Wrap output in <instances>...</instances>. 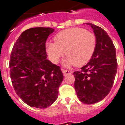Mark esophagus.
Here are the masks:
<instances>
[{
  "label": "esophagus",
  "instance_id": "esophagus-1",
  "mask_svg": "<svg viewBox=\"0 0 125 125\" xmlns=\"http://www.w3.org/2000/svg\"><path fill=\"white\" fill-rule=\"evenodd\" d=\"M62 72L64 75H66L67 74H70L72 73V72L71 70H67L63 69V68H62Z\"/></svg>",
  "mask_w": 125,
  "mask_h": 125
}]
</instances>
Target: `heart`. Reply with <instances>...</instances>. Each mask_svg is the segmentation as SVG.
I'll return each instance as SVG.
<instances>
[{
    "label": "heart",
    "instance_id": "b5f03b06",
    "mask_svg": "<svg viewBox=\"0 0 125 125\" xmlns=\"http://www.w3.org/2000/svg\"><path fill=\"white\" fill-rule=\"evenodd\" d=\"M55 43H47V50L52 60L57 62L63 55L67 56L64 64L82 67L93 57L96 47V36L86 29L70 28L57 33Z\"/></svg>",
    "mask_w": 125,
    "mask_h": 125
}]
</instances>
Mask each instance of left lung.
I'll list each match as a JSON object with an SVG mask.
<instances>
[{
    "label": "left lung",
    "instance_id": "8db88e82",
    "mask_svg": "<svg viewBox=\"0 0 125 125\" xmlns=\"http://www.w3.org/2000/svg\"><path fill=\"white\" fill-rule=\"evenodd\" d=\"M96 38L95 53L89 62L74 72L77 96L82 103L93 104L106 97L113 85L117 72L116 49L106 32L90 23Z\"/></svg>",
    "mask_w": 125,
    "mask_h": 125
}]
</instances>
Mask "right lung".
I'll use <instances>...</instances> for the list:
<instances>
[{"label": "right lung", "instance_id": "obj_1", "mask_svg": "<svg viewBox=\"0 0 125 125\" xmlns=\"http://www.w3.org/2000/svg\"><path fill=\"white\" fill-rule=\"evenodd\" d=\"M50 27L29 29L12 48L10 76L17 95L30 106L45 108L54 103L63 79L60 67L47 59L45 43Z\"/></svg>", "mask_w": 125, "mask_h": 125}]
</instances>
